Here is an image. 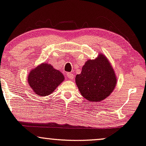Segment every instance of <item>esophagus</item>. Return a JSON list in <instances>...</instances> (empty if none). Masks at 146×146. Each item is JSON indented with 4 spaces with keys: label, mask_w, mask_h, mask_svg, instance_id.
<instances>
[{
    "label": "esophagus",
    "mask_w": 146,
    "mask_h": 146,
    "mask_svg": "<svg viewBox=\"0 0 146 146\" xmlns=\"http://www.w3.org/2000/svg\"><path fill=\"white\" fill-rule=\"evenodd\" d=\"M67 76L69 79H73V73H68L67 74Z\"/></svg>",
    "instance_id": "1"
}]
</instances>
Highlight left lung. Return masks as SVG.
I'll list each match as a JSON object with an SVG mask.
<instances>
[{"label": "left lung", "mask_w": 146, "mask_h": 146, "mask_svg": "<svg viewBox=\"0 0 146 146\" xmlns=\"http://www.w3.org/2000/svg\"><path fill=\"white\" fill-rule=\"evenodd\" d=\"M75 82L82 96L91 102L103 100L113 92L117 77L113 68L104 54L88 60L83 66Z\"/></svg>", "instance_id": "obj_1"}]
</instances>
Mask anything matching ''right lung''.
I'll use <instances>...</instances> for the list:
<instances>
[{
  "label": "right lung",
  "mask_w": 146,
  "mask_h": 146,
  "mask_svg": "<svg viewBox=\"0 0 146 146\" xmlns=\"http://www.w3.org/2000/svg\"><path fill=\"white\" fill-rule=\"evenodd\" d=\"M27 78L29 86L39 96L50 94L64 79L60 71L45 62L33 69Z\"/></svg>",
  "instance_id": "1"
}]
</instances>
